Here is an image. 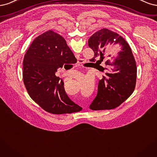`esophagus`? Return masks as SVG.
<instances>
[{"mask_svg":"<svg viewBox=\"0 0 157 157\" xmlns=\"http://www.w3.org/2000/svg\"><path fill=\"white\" fill-rule=\"evenodd\" d=\"M85 63V60L83 59H78V63H79V64H82L83 63Z\"/></svg>","mask_w":157,"mask_h":157,"instance_id":"1","label":"esophagus"}]
</instances>
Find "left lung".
Wrapping results in <instances>:
<instances>
[{
    "instance_id": "obj_1",
    "label": "left lung",
    "mask_w": 157,
    "mask_h": 157,
    "mask_svg": "<svg viewBox=\"0 0 157 157\" xmlns=\"http://www.w3.org/2000/svg\"><path fill=\"white\" fill-rule=\"evenodd\" d=\"M89 47L94 53L93 59L99 57V64L105 58V50L110 44H119L121 51L115 62L105 63L107 70L99 81L98 93L89 108L92 110H106L117 108L134 92L137 76L136 60L130 45L119 34L108 29H102L89 39ZM110 57V55H108Z\"/></svg>"
}]
</instances>
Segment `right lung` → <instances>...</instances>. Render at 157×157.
I'll return each instance as SVG.
<instances>
[{
	"label": "right lung",
	"instance_id": "obj_1",
	"mask_svg": "<svg viewBox=\"0 0 157 157\" xmlns=\"http://www.w3.org/2000/svg\"><path fill=\"white\" fill-rule=\"evenodd\" d=\"M76 62L60 34L49 30L36 37L23 62V82L30 97L43 109L53 114L79 112L81 107L69 98L63 80L55 75L57 69L64 64Z\"/></svg>",
	"mask_w": 157,
	"mask_h": 157
}]
</instances>
